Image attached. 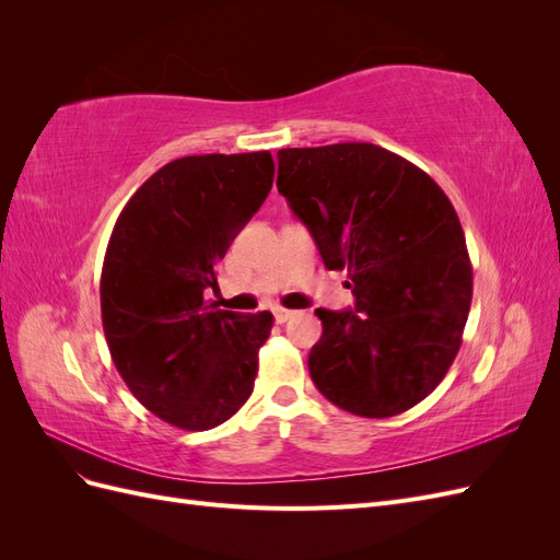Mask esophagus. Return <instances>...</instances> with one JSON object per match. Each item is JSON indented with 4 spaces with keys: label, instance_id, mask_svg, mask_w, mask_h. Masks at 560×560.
Here are the masks:
<instances>
[{
    "label": "esophagus",
    "instance_id": "1",
    "mask_svg": "<svg viewBox=\"0 0 560 560\" xmlns=\"http://www.w3.org/2000/svg\"><path fill=\"white\" fill-rule=\"evenodd\" d=\"M273 315H276V322H278V325H284V322L294 315V311H287V308H276V311H273Z\"/></svg>",
    "mask_w": 560,
    "mask_h": 560
}]
</instances>
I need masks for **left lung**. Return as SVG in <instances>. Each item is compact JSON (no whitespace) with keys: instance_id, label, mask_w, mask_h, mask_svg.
Listing matches in <instances>:
<instances>
[{"instance_id":"obj_1","label":"left lung","mask_w":560,"mask_h":560,"mask_svg":"<svg viewBox=\"0 0 560 560\" xmlns=\"http://www.w3.org/2000/svg\"><path fill=\"white\" fill-rule=\"evenodd\" d=\"M278 191L354 308H317L315 387L362 418L409 411L444 381L471 306V264L448 196L425 171L369 142L280 149Z\"/></svg>"}]
</instances>
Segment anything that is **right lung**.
<instances>
[{
    "label": "right lung",
    "mask_w": 560,
    "mask_h": 560,
    "mask_svg": "<svg viewBox=\"0 0 560 560\" xmlns=\"http://www.w3.org/2000/svg\"><path fill=\"white\" fill-rule=\"evenodd\" d=\"M270 151L184 156L151 175L118 214L100 278L114 366L171 425H222L249 399L268 311H219L202 292L273 186Z\"/></svg>",
    "instance_id": "1"
}]
</instances>
